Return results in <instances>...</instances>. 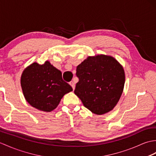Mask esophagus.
<instances>
[{
    "instance_id": "34e87169",
    "label": "esophagus",
    "mask_w": 156,
    "mask_h": 156,
    "mask_svg": "<svg viewBox=\"0 0 156 156\" xmlns=\"http://www.w3.org/2000/svg\"><path fill=\"white\" fill-rule=\"evenodd\" d=\"M70 84L72 86V88H73V90H74L75 89V83H74V82H73V81L70 82Z\"/></svg>"
}]
</instances>
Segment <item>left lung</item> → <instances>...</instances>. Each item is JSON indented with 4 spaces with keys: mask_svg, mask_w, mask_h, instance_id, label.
Returning <instances> with one entry per match:
<instances>
[{
    "mask_svg": "<svg viewBox=\"0 0 156 156\" xmlns=\"http://www.w3.org/2000/svg\"><path fill=\"white\" fill-rule=\"evenodd\" d=\"M76 76L74 93L86 108L98 115L114 109L125 83L124 68L114 57L88 56L77 66Z\"/></svg>",
    "mask_w": 156,
    "mask_h": 156,
    "instance_id": "8db88e82",
    "label": "left lung"
}]
</instances>
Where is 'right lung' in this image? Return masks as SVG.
Wrapping results in <instances>:
<instances>
[{"mask_svg": "<svg viewBox=\"0 0 156 156\" xmlns=\"http://www.w3.org/2000/svg\"><path fill=\"white\" fill-rule=\"evenodd\" d=\"M25 99L32 107L51 112L58 106L72 88L62 78V72L46 61L44 64L34 62L26 68L20 78Z\"/></svg>", "mask_w": 156, "mask_h": 156, "instance_id": "right-lung-1", "label": "right lung"}]
</instances>
